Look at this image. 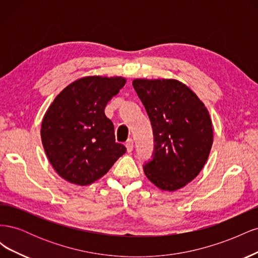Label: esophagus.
<instances>
[{
  "label": "esophagus",
  "mask_w": 258,
  "mask_h": 258,
  "mask_svg": "<svg viewBox=\"0 0 258 258\" xmlns=\"http://www.w3.org/2000/svg\"><path fill=\"white\" fill-rule=\"evenodd\" d=\"M126 147H127V152L128 153H131L132 151H134L135 145H134V141H132V139H129L128 141L126 142Z\"/></svg>",
  "instance_id": "obj_1"
}]
</instances>
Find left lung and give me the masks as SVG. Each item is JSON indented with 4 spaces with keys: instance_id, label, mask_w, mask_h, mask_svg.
Segmentation results:
<instances>
[{
    "instance_id": "left-lung-1",
    "label": "left lung",
    "mask_w": 258,
    "mask_h": 258,
    "mask_svg": "<svg viewBox=\"0 0 258 258\" xmlns=\"http://www.w3.org/2000/svg\"><path fill=\"white\" fill-rule=\"evenodd\" d=\"M154 134L153 159L144 173L162 190L174 191L204 168L213 143L210 114L196 93L176 80L132 82Z\"/></svg>"
}]
</instances>
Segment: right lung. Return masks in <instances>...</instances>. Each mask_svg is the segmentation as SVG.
Listing matches in <instances>:
<instances>
[{"mask_svg": "<svg viewBox=\"0 0 258 258\" xmlns=\"http://www.w3.org/2000/svg\"><path fill=\"white\" fill-rule=\"evenodd\" d=\"M124 84L126 79L118 76L83 77L67 86L48 107L42 143L52 168L66 181L89 185L126 153L115 141L114 124L104 113Z\"/></svg>", "mask_w": 258, "mask_h": 258, "instance_id": "1", "label": "right lung"}]
</instances>
